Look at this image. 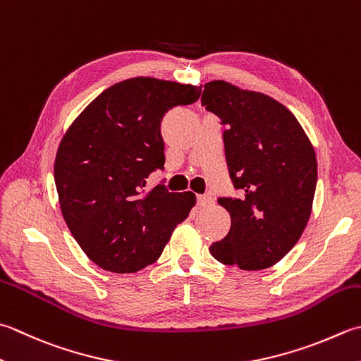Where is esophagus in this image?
Listing matches in <instances>:
<instances>
[{
  "instance_id": "1",
  "label": "esophagus",
  "mask_w": 361,
  "mask_h": 361,
  "mask_svg": "<svg viewBox=\"0 0 361 361\" xmlns=\"http://www.w3.org/2000/svg\"><path fill=\"white\" fill-rule=\"evenodd\" d=\"M213 197L209 194H203V195H197V204H199L200 208H207L209 204H213Z\"/></svg>"
}]
</instances>
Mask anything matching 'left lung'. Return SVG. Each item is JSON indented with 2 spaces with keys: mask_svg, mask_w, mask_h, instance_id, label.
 <instances>
[{
  "mask_svg": "<svg viewBox=\"0 0 361 361\" xmlns=\"http://www.w3.org/2000/svg\"><path fill=\"white\" fill-rule=\"evenodd\" d=\"M202 106L221 118L225 158L241 197H219L231 227L209 247L224 264L271 267L293 249L312 214L317 181L314 148L283 104L230 82L204 84Z\"/></svg>",
  "mask_w": 361,
  "mask_h": 361,
  "instance_id": "left-lung-1",
  "label": "left lung"
}]
</instances>
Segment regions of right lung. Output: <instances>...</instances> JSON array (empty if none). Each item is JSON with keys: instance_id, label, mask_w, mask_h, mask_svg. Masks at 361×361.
<instances>
[{"instance_id": "add662e5", "label": "right lung", "mask_w": 361, "mask_h": 361, "mask_svg": "<svg viewBox=\"0 0 361 361\" xmlns=\"http://www.w3.org/2000/svg\"><path fill=\"white\" fill-rule=\"evenodd\" d=\"M200 87L131 78L102 92L62 137L54 183L62 216L82 252L104 271L137 272L157 261L195 204L192 192L147 190L164 171L161 120L192 104Z\"/></svg>"}]
</instances>
